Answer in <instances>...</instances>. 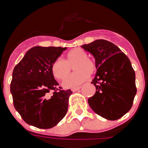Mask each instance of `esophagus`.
Returning <instances> with one entry per match:
<instances>
[{
	"mask_svg": "<svg viewBox=\"0 0 148 148\" xmlns=\"http://www.w3.org/2000/svg\"><path fill=\"white\" fill-rule=\"evenodd\" d=\"M81 88V87H73V88H72V91L73 92H75V91H77V90H78L79 89Z\"/></svg>",
	"mask_w": 148,
	"mask_h": 148,
	"instance_id": "34e87169",
	"label": "esophagus"
}]
</instances>
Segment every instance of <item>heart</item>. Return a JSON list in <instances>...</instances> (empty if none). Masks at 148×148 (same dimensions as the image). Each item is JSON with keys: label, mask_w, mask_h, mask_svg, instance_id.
Here are the masks:
<instances>
[{"label": "heart", "mask_w": 148, "mask_h": 148, "mask_svg": "<svg viewBox=\"0 0 148 148\" xmlns=\"http://www.w3.org/2000/svg\"><path fill=\"white\" fill-rule=\"evenodd\" d=\"M81 48H75L66 55L65 60L57 58L52 64V73L55 78L64 80L71 72L73 67L75 73L70 75L63 83L66 88H71L79 85L96 72V63Z\"/></svg>", "instance_id": "1"}]
</instances>
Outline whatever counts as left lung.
Returning a JSON list of instances; mask_svg holds the SVG:
<instances>
[{"label":"left lung","instance_id":"obj_1","mask_svg":"<svg viewBox=\"0 0 148 148\" xmlns=\"http://www.w3.org/2000/svg\"><path fill=\"white\" fill-rule=\"evenodd\" d=\"M82 47L95 57L97 66L91 82L96 91L89 98V105L104 119L121 118L131 109L137 91L135 71L130 60L117 46L103 39Z\"/></svg>","mask_w":148,"mask_h":148}]
</instances>
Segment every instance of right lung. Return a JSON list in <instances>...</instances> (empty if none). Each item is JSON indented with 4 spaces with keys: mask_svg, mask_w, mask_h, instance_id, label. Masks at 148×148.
Returning <instances> with one entry per match:
<instances>
[{
    "mask_svg": "<svg viewBox=\"0 0 148 148\" xmlns=\"http://www.w3.org/2000/svg\"><path fill=\"white\" fill-rule=\"evenodd\" d=\"M66 48L35 47L15 66L10 91L26 123L40 129L56 126L66 115L71 90L57 88L52 64ZM53 91V94H49Z\"/></svg>",
    "mask_w": 148,
    "mask_h": 148,
    "instance_id": "add662e5",
    "label": "right lung"
}]
</instances>
